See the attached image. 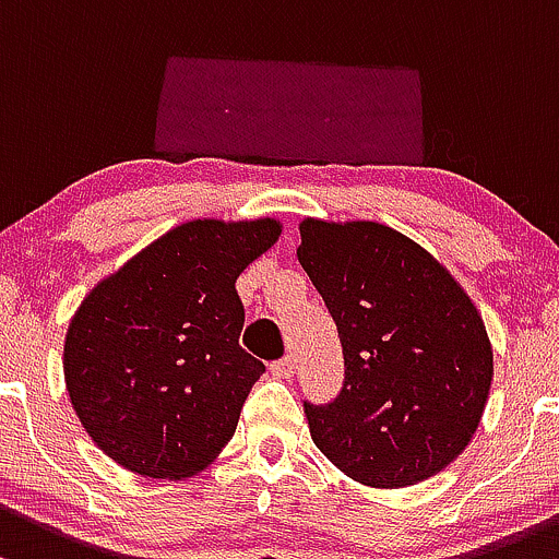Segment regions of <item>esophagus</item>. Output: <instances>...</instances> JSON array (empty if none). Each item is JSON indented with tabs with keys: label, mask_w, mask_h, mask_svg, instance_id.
Returning <instances> with one entry per match:
<instances>
[{
	"label": "esophagus",
	"mask_w": 559,
	"mask_h": 559,
	"mask_svg": "<svg viewBox=\"0 0 559 559\" xmlns=\"http://www.w3.org/2000/svg\"><path fill=\"white\" fill-rule=\"evenodd\" d=\"M270 372H273L275 378L289 380L292 374H295V356H284V358H278V361H273L270 364Z\"/></svg>",
	"instance_id": "obj_1"
}]
</instances>
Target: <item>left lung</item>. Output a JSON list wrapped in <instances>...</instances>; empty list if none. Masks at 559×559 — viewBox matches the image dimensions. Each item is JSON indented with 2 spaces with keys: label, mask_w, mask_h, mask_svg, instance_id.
Returning <instances> with one entry per match:
<instances>
[{
  "label": "left lung",
  "mask_w": 559,
  "mask_h": 559,
  "mask_svg": "<svg viewBox=\"0 0 559 559\" xmlns=\"http://www.w3.org/2000/svg\"><path fill=\"white\" fill-rule=\"evenodd\" d=\"M297 260L337 324L345 380L305 402L310 437L348 477L404 487L442 472L477 431L492 348L466 292L378 222L305 219Z\"/></svg>",
  "instance_id": "1"
}]
</instances>
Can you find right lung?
<instances>
[{
	"instance_id": "add662e5",
	"label": "right lung",
	"mask_w": 559,
	"mask_h": 559,
	"mask_svg": "<svg viewBox=\"0 0 559 559\" xmlns=\"http://www.w3.org/2000/svg\"><path fill=\"white\" fill-rule=\"evenodd\" d=\"M273 219L174 227L96 286L63 345L74 413L111 461L192 477L233 439L264 364L238 337L235 281L278 240Z\"/></svg>"
}]
</instances>
